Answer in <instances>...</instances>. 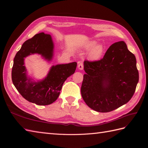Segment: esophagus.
<instances>
[{"label": "esophagus", "mask_w": 148, "mask_h": 148, "mask_svg": "<svg viewBox=\"0 0 148 148\" xmlns=\"http://www.w3.org/2000/svg\"><path fill=\"white\" fill-rule=\"evenodd\" d=\"M83 66H84L83 64L82 63V62H80V63H79V64H78V68L79 70H83Z\"/></svg>", "instance_id": "34e87169"}]
</instances>
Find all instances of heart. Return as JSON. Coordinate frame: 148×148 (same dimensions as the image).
I'll return each mask as SVG.
<instances>
[{
  "mask_svg": "<svg viewBox=\"0 0 148 148\" xmlns=\"http://www.w3.org/2000/svg\"><path fill=\"white\" fill-rule=\"evenodd\" d=\"M97 42L96 41H89L88 42L84 48L86 50H90L89 52V57L91 60H98L99 59L104 53V47L102 45H96Z\"/></svg>",
  "mask_w": 148,
  "mask_h": 148,
  "instance_id": "1",
  "label": "heart"
}]
</instances>
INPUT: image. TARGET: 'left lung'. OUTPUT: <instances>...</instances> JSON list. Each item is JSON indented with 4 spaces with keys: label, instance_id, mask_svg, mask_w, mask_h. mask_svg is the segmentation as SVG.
<instances>
[{
    "label": "left lung",
    "instance_id": "1",
    "mask_svg": "<svg viewBox=\"0 0 148 148\" xmlns=\"http://www.w3.org/2000/svg\"><path fill=\"white\" fill-rule=\"evenodd\" d=\"M81 93L94 110L109 112L127 103L135 92L139 80L135 55L124 41L114 43L104 57L84 62Z\"/></svg>",
    "mask_w": 148,
    "mask_h": 148
}]
</instances>
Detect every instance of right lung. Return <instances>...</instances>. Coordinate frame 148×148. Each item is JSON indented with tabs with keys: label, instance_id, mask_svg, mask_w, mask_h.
Here are the masks:
<instances>
[{
	"label": "right lung",
	"instance_id": "right-lung-1",
	"mask_svg": "<svg viewBox=\"0 0 148 148\" xmlns=\"http://www.w3.org/2000/svg\"><path fill=\"white\" fill-rule=\"evenodd\" d=\"M38 53L50 61L53 55V42L50 34L40 33L26 41L13 60L12 82L26 100L39 106H46L57 100L65 80L75 71L77 62L53 65L47 77L39 82H33L27 76L25 58Z\"/></svg>",
	"mask_w": 148,
	"mask_h": 148
}]
</instances>
